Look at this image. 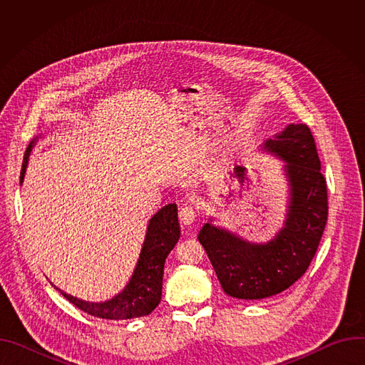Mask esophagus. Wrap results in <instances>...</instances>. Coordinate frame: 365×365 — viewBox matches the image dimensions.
<instances>
[{"label":"esophagus","instance_id":"34e87169","mask_svg":"<svg viewBox=\"0 0 365 365\" xmlns=\"http://www.w3.org/2000/svg\"><path fill=\"white\" fill-rule=\"evenodd\" d=\"M179 220L183 227H190L196 220V212L192 206H183L179 211Z\"/></svg>","mask_w":365,"mask_h":365}]
</instances>
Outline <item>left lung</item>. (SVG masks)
I'll return each mask as SVG.
<instances>
[{"instance_id": "1", "label": "left lung", "mask_w": 365, "mask_h": 365, "mask_svg": "<svg viewBox=\"0 0 365 365\" xmlns=\"http://www.w3.org/2000/svg\"><path fill=\"white\" fill-rule=\"evenodd\" d=\"M263 150L284 162L289 183L279 232L267 242H251L210 218L197 235L224 292L242 300L274 296L297 282L317 254L328 220L327 182L309 127L289 124L266 140Z\"/></svg>"}]
</instances>
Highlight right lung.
I'll return each mask as SVG.
<instances>
[{"instance_id": "right-lung-1", "label": "right lung", "mask_w": 365, "mask_h": 365, "mask_svg": "<svg viewBox=\"0 0 365 365\" xmlns=\"http://www.w3.org/2000/svg\"><path fill=\"white\" fill-rule=\"evenodd\" d=\"M38 137L33 138L26 150L20 183L24 180L30 153ZM180 238V225L178 221V206L169 203L155 212L148 221L145 238L140 251L138 262L131 279L125 287L113 299L106 302H86L58 289L71 303L86 314L113 321L134 319L150 315L160 303L165 262L169 252L175 248Z\"/></svg>"}]
</instances>
